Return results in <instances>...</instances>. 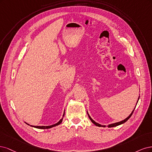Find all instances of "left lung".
<instances>
[{
	"label": "left lung",
	"mask_w": 152,
	"mask_h": 152,
	"mask_svg": "<svg viewBox=\"0 0 152 152\" xmlns=\"http://www.w3.org/2000/svg\"><path fill=\"white\" fill-rule=\"evenodd\" d=\"M139 99H140V96H139V97H138V101H137V103H138V100H139ZM136 105H137V104H136ZM135 107H134V109H133V110L132 111L131 114H130L128 117H127V118H126L125 119L122 120V121H120V122H115V123H113V124H110L108 125L107 126H108L109 128H112V127H115V126H119V125H121V124H124V122H126L127 121H128V120L130 118L131 116L132 115V114H133V112H134V109H135ZM87 114H88V117H89V118H90V121H91L93 122V123H94L95 126H99V127H105V126H105V125H101V124H99V123H97V122H96L95 121H94V120H93V119L91 118V117L90 116V115L88 114V112H87Z\"/></svg>",
	"instance_id": "left-lung-1"
}]
</instances>
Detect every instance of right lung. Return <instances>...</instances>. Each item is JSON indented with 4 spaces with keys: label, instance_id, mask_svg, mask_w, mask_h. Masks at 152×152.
<instances>
[{
    "label": "right lung",
    "instance_id": "add662e5",
    "mask_svg": "<svg viewBox=\"0 0 152 152\" xmlns=\"http://www.w3.org/2000/svg\"><path fill=\"white\" fill-rule=\"evenodd\" d=\"M64 114H63V115H62V119L58 121V122H57L56 124H53V125H51V126H31V125H30V126H31V127H33V128H38V129H49V128H53V127H55V126H58V125H59L61 122H62V120H63V117H64ZM26 124H27L28 125H29L30 126V124H28V123H26Z\"/></svg>",
    "mask_w": 152,
    "mask_h": 152
}]
</instances>
